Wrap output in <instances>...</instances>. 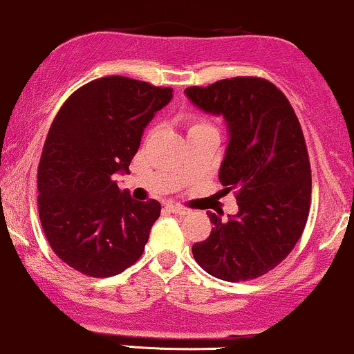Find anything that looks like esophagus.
Instances as JSON below:
<instances>
[{"label":"esophagus","instance_id":"esophagus-1","mask_svg":"<svg viewBox=\"0 0 354 354\" xmlns=\"http://www.w3.org/2000/svg\"><path fill=\"white\" fill-rule=\"evenodd\" d=\"M167 209H169V212H172V214H176V215H187L189 214V210L187 209H184V207H180V205H167Z\"/></svg>","mask_w":354,"mask_h":354}]
</instances>
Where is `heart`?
Here are the masks:
<instances>
[{
  "instance_id": "obj_1",
  "label": "heart",
  "mask_w": 354,
  "mask_h": 354,
  "mask_svg": "<svg viewBox=\"0 0 354 354\" xmlns=\"http://www.w3.org/2000/svg\"><path fill=\"white\" fill-rule=\"evenodd\" d=\"M207 129H210V131H215L214 127L210 126L207 120L203 119H192L190 120V126H189V134L190 132H197V131H207Z\"/></svg>"
}]
</instances>
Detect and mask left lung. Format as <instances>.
Wrapping results in <instances>:
<instances>
[{
    "mask_svg": "<svg viewBox=\"0 0 354 354\" xmlns=\"http://www.w3.org/2000/svg\"><path fill=\"white\" fill-rule=\"evenodd\" d=\"M185 95L225 120L218 178L239 203L225 222L207 212L214 227L209 239L194 243V259L220 280L259 278L288 257L308 218L311 170L300 122L285 94L260 77L192 86Z\"/></svg>",
    "mask_w": 354,
    "mask_h": 354,
    "instance_id": "1",
    "label": "left lung"
}]
</instances>
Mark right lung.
Segmentation results:
<instances>
[{"instance_id": "add662e5", "label": "right lung", "mask_w": 354, "mask_h": 354, "mask_svg": "<svg viewBox=\"0 0 354 354\" xmlns=\"http://www.w3.org/2000/svg\"><path fill=\"white\" fill-rule=\"evenodd\" d=\"M172 97L170 87L101 77L54 118L37 167V207L46 239L71 268L106 278L142 255L160 203L134 201L115 176L129 174L144 129Z\"/></svg>"}]
</instances>
